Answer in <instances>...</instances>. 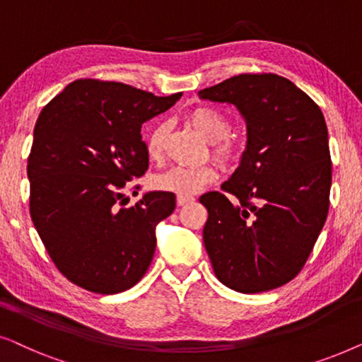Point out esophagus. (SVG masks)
Here are the masks:
<instances>
[{
  "instance_id": "1",
  "label": "esophagus",
  "mask_w": 362,
  "mask_h": 362,
  "mask_svg": "<svg viewBox=\"0 0 362 362\" xmlns=\"http://www.w3.org/2000/svg\"><path fill=\"white\" fill-rule=\"evenodd\" d=\"M192 201H194V197L192 196H177L176 197L177 206H185V204H187V202H192Z\"/></svg>"
}]
</instances>
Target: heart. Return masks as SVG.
Returning a JSON list of instances; mask_svg holds the SVG:
<instances>
[{"instance_id":"1","label":"heart","mask_w":362,"mask_h":362,"mask_svg":"<svg viewBox=\"0 0 362 362\" xmlns=\"http://www.w3.org/2000/svg\"><path fill=\"white\" fill-rule=\"evenodd\" d=\"M189 122L206 140L211 141V153L224 165L239 160V145L229 136L232 123L224 113L212 107H197L189 113ZM168 133V123L155 125L146 135V153L151 160H160ZM217 180V170L211 165L173 166L160 173L153 180V186L160 191L177 196H192Z\"/></svg>"}]
</instances>
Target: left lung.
Masks as SVG:
<instances>
[{
	"mask_svg": "<svg viewBox=\"0 0 362 362\" xmlns=\"http://www.w3.org/2000/svg\"><path fill=\"white\" fill-rule=\"evenodd\" d=\"M229 102L247 122V150L222 191L201 196L202 239L219 281L240 293L288 284L329 211L331 155L321 108L288 78L240 74L197 93Z\"/></svg>",
	"mask_w": 362,
	"mask_h": 362,
	"instance_id": "8db88e82",
	"label": "left lung"
}]
</instances>
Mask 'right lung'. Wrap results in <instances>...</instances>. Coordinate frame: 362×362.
Instances as JSON below:
<instances>
[{"mask_svg": "<svg viewBox=\"0 0 362 362\" xmlns=\"http://www.w3.org/2000/svg\"><path fill=\"white\" fill-rule=\"evenodd\" d=\"M180 97L78 78L39 113L28 158L29 212L54 265L74 285L113 295L146 274L155 227L175 211L176 196L153 191L125 207L122 189L148 170L141 125Z\"/></svg>", "mask_w": 362, "mask_h": 362, "instance_id": "add662e5", "label": "right lung"}]
</instances>
